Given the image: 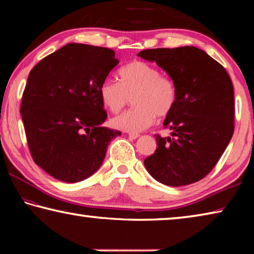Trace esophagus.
Returning a JSON list of instances; mask_svg holds the SVG:
<instances>
[{"label":"esophagus","mask_w":254,"mask_h":254,"mask_svg":"<svg viewBox=\"0 0 254 254\" xmlns=\"http://www.w3.org/2000/svg\"><path fill=\"white\" fill-rule=\"evenodd\" d=\"M127 135H128V137H130V139L135 140V139H137V137H139L140 134H139V133H136V132H128Z\"/></svg>","instance_id":"obj_1"}]
</instances>
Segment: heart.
Wrapping results in <instances>:
<instances>
[{
    "mask_svg": "<svg viewBox=\"0 0 254 254\" xmlns=\"http://www.w3.org/2000/svg\"><path fill=\"white\" fill-rule=\"evenodd\" d=\"M100 97L107 110L121 111L130 97L135 106L112 120L114 127L123 131H142L151 126L156 115L165 118L174 110L177 91L169 77L144 62H133L120 70V81L105 79L100 86Z\"/></svg>",
    "mask_w": 254,
    "mask_h": 254,
    "instance_id": "obj_1",
    "label": "heart"
}]
</instances>
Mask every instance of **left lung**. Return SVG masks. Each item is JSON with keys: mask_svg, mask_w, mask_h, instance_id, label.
<instances>
[{"mask_svg": "<svg viewBox=\"0 0 254 254\" xmlns=\"http://www.w3.org/2000/svg\"><path fill=\"white\" fill-rule=\"evenodd\" d=\"M137 56L154 62L175 83L177 100L163 121L171 136H156L158 148L144 166L167 186L203 179L225 151L234 132V92L221 64L196 47L157 48Z\"/></svg>", "mask_w": 254, "mask_h": 254, "instance_id": "obj_1", "label": "left lung"}]
</instances>
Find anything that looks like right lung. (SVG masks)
I'll list each match as a JSON object with an SVG mask.
<instances>
[{"instance_id":"right-lung-1","label":"right lung","mask_w":254,"mask_h":254,"mask_svg":"<svg viewBox=\"0 0 254 254\" xmlns=\"http://www.w3.org/2000/svg\"><path fill=\"white\" fill-rule=\"evenodd\" d=\"M119 64L112 49L68 44L30 71L21 115L33 161L51 177L81 182L104 161L121 132L103 127L100 86Z\"/></svg>"}]
</instances>
